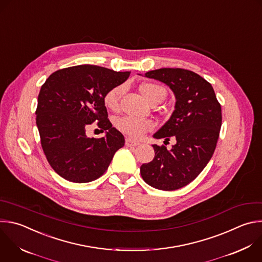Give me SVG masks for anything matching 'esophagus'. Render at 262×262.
I'll return each instance as SVG.
<instances>
[{"label": "esophagus", "instance_id": "obj_1", "mask_svg": "<svg viewBox=\"0 0 262 262\" xmlns=\"http://www.w3.org/2000/svg\"><path fill=\"white\" fill-rule=\"evenodd\" d=\"M139 145H140L139 142L133 141L132 139H126V140H125V146H127V147H137V146H139Z\"/></svg>", "mask_w": 262, "mask_h": 262}]
</instances>
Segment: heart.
<instances>
[{
  "label": "heart",
  "instance_id": "b5f03b06",
  "mask_svg": "<svg viewBox=\"0 0 262 262\" xmlns=\"http://www.w3.org/2000/svg\"><path fill=\"white\" fill-rule=\"evenodd\" d=\"M124 92L123 85H117L106 93L104 96V104L110 110H117L121 96ZM140 92L143 97L151 104L156 105L165 98V90L159 84L153 82H145L140 86ZM117 128L124 135L133 138L140 139L147 132L154 128V122L149 119H137L133 117H121L116 120Z\"/></svg>",
  "mask_w": 262,
  "mask_h": 262
}]
</instances>
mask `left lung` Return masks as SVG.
<instances>
[{
	"label": "left lung",
	"mask_w": 262,
	"mask_h": 262,
	"mask_svg": "<svg viewBox=\"0 0 262 262\" xmlns=\"http://www.w3.org/2000/svg\"><path fill=\"white\" fill-rule=\"evenodd\" d=\"M145 76L165 83L176 97L170 118L153 135L164 142L173 137L176 144L170 150L152 145L155 157L141 165V176L156 189L176 190L193 181L213 156L222 123L221 106L211 83L192 71L163 68Z\"/></svg>",
	"instance_id": "left-lung-1"
}]
</instances>
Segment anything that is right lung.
I'll return each instance as SVG.
<instances>
[{
    "label": "right lung",
    "instance_id": "1",
    "mask_svg": "<svg viewBox=\"0 0 262 262\" xmlns=\"http://www.w3.org/2000/svg\"><path fill=\"white\" fill-rule=\"evenodd\" d=\"M130 72L80 64L52 73L38 97L36 123L51 167L74 183L97 180L108 169L124 137L108 119L104 96L123 83ZM97 122L106 136L95 139L85 128Z\"/></svg>",
    "mask_w": 262,
    "mask_h": 262
}]
</instances>
